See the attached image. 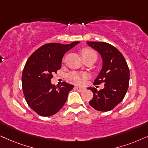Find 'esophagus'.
Wrapping results in <instances>:
<instances>
[{
	"label": "esophagus",
	"instance_id": "1",
	"mask_svg": "<svg viewBox=\"0 0 148 148\" xmlns=\"http://www.w3.org/2000/svg\"><path fill=\"white\" fill-rule=\"evenodd\" d=\"M75 89H76V90H78V91H80V92H82V91H85V88L83 87H78V86H76L75 87Z\"/></svg>",
	"mask_w": 148,
	"mask_h": 148
}]
</instances>
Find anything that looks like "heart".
Masks as SVG:
<instances>
[{
	"instance_id": "1",
	"label": "heart",
	"mask_w": 148,
	"mask_h": 148,
	"mask_svg": "<svg viewBox=\"0 0 148 148\" xmlns=\"http://www.w3.org/2000/svg\"><path fill=\"white\" fill-rule=\"evenodd\" d=\"M82 56H83V59L86 58L92 57L94 56L97 58V54L94 50L90 48H84L81 51ZM87 78V74L86 73L83 72H71L69 74V78L72 80L74 83L78 85H82L84 83L86 78Z\"/></svg>"
}]
</instances>
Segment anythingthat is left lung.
<instances>
[{
    "label": "left lung",
    "mask_w": 148,
    "mask_h": 148,
    "mask_svg": "<svg viewBox=\"0 0 148 148\" xmlns=\"http://www.w3.org/2000/svg\"><path fill=\"white\" fill-rule=\"evenodd\" d=\"M90 47L100 54L102 68L94 84L104 83V88L98 91L89 87L93 93L89 105L100 111H111L120 103L127 92L130 71L124 56L115 47L106 42H87Z\"/></svg>",
    "instance_id": "obj_1"
}]
</instances>
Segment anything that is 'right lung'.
<instances>
[{"instance_id": "right-lung-1", "label": "right lung", "mask_w": 148, "mask_h": 148, "mask_svg": "<svg viewBox=\"0 0 148 148\" xmlns=\"http://www.w3.org/2000/svg\"><path fill=\"white\" fill-rule=\"evenodd\" d=\"M79 43L44 44L28 59L22 72V90L28 105L39 115H55L65 104L74 85L63 82L56 87L51 79L61 69L64 54Z\"/></svg>"}]
</instances>
